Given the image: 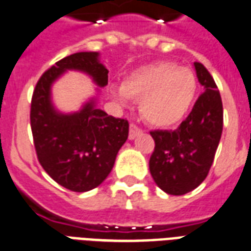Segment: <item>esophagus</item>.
<instances>
[{
	"instance_id": "obj_1",
	"label": "esophagus",
	"mask_w": 251,
	"mask_h": 251,
	"mask_svg": "<svg viewBox=\"0 0 251 251\" xmlns=\"http://www.w3.org/2000/svg\"><path fill=\"white\" fill-rule=\"evenodd\" d=\"M139 134H142V130L139 129L138 126H135L134 124H131L129 129V139H134L135 137H138Z\"/></svg>"
}]
</instances>
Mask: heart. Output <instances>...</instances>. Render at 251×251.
<instances>
[{"mask_svg":"<svg viewBox=\"0 0 251 251\" xmlns=\"http://www.w3.org/2000/svg\"><path fill=\"white\" fill-rule=\"evenodd\" d=\"M199 84L194 71L174 62L143 66L126 77L113 97L126 104L127 97L139 100V112L151 126L167 129L180 124L191 112Z\"/></svg>","mask_w":251,"mask_h":251,"instance_id":"b5f03b06","label":"heart"}]
</instances>
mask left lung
<instances>
[{
    "label": "left lung",
    "instance_id": "8db88e82",
    "mask_svg": "<svg viewBox=\"0 0 251 251\" xmlns=\"http://www.w3.org/2000/svg\"><path fill=\"white\" fill-rule=\"evenodd\" d=\"M204 93L176 130L150 131L155 149L151 176L162 191L180 196L201 184L215 159L223 133V101L215 80L201 63H194Z\"/></svg>",
    "mask_w": 251,
    "mask_h": 251
}]
</instances>
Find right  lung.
Returning <instances> with one entry per match:
<instances>
[{"label":"right lung","mask_w":251,"mask_h":251,"mask_svg":"<svg viewBox=\"0 0 251 251\" xmlns=\"http://www.w3.org/2000/svg\"><path fill=\"white\" fill-rule=\"evenodd\" d=\"M67 71L91 76L97 87L108 84L99 52H76L42 75L32 93L30 122L38 160L57 184L74 192L96 188L112 171L129 135V122L96 108V99L79 112L62 113L51 100L52 84Z\"/></svg>","instance_id":"add662e5"}]
</instances>
